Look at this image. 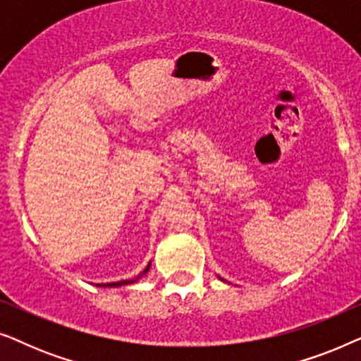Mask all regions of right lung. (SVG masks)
Returning a JSON list of instances; mask_svg holds the SVG:
<instances>
[{"instance_id": "obj_1", "label": "right lung", "mask_w": 361, "mask_h": 361, "mask_svg": "<svg viewBox=\"0 0 361 361\" xmlns=\"http://www.w3.org/2000/svg\"><path fill=\"white\" fill-rule=\"evenodd\" d=\"M149 266H151V263L147 264V268L142 271V274L145 273H147V269H149ZM137 278H140V276H137ZM137 278L136 279H133V281H118V283H106V284H103V288H116V286H125V284H130V283H135V281H137Z\"/></svg>"}]
</instances>
